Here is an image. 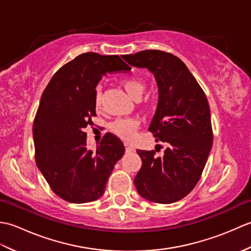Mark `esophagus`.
<instances>
[{
	"label": "esophagus",
	"instance_id": "1",
	"mask_svg": "<svg viewBox=\"0 0 251 251\" xmlns=\"http://www.w3.org/2000/svg\"><path fill=\"white\" fill-rule=\"evenodd\" d=\"M125 150H126V152H127V153H129V152H134V151H135V149L132 148L131 146L127 145V143H125Z\"/></svg>",
	"mask_w": 251,
	"mask_h": 251
}]
</instances>
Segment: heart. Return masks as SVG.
<instances>
[{
  "mask_svg": "<svg viewBox=\"0 0 251 251\" xmlns=\"http://www.w3.org/2000/svg\"><path fill=\"white\" fill-rule=\"evenodd\" d=\"M122 84L130 97L136 100H139L143 92H145V83L138 77H125L122 81ZM94 104L95 109L97 111L101 109V95L99 90H97L95 94ZM139 121L136 119H117L111 123L110 130L116 137H119L120 139L124 141H130L135 138L136 132L138 128H139Z\"/></svg>",
  "mask_w": 251,
  "mask_h": 251,
  "instance_id": "b5f03b06",
  "label": "heart"
}]
</instances>
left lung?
Returning a JSON list of instances; mask_svg holds the SVG:
<instances>
[{"mask_svg": "<svg viewBox=\"0 0 251 251\" xmlns=\"http://www.w3.org/2000/svg\"><path fill=\"white\" fill-rule=\"evenodd\" d=\"M122 57L155 76L158 103L149 130L156 141L167 143L162 156H156V150L137 151L142 166L134 183L146 200L172 204L194 189L209 156L214 135L207 97L184 62L173 54L148 50Z\"/></svg>", "mask_w": 251, "mask_h": 251, "instance_id": "left-lung-1", "label": "left lung"}]
</instances>
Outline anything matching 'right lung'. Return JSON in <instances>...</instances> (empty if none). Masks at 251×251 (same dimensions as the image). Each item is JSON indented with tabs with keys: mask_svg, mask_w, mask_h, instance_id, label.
Returning a JSON list of instances; mask_svg holds the SVG:
<instances>
[{
	"mask_svg": "<svg viewBox=\"0 0 251 251\" xmlns=\"http://www.w3.org/2000/svg\"><path fill=\"white\" fill-rule=\"evenodd\" d=\"M120 56L85 52L51 77L42 94L33 123L35 162L50 189L75 204L98 200L125 147L106 132L96 151L86 147L88 125H94L96 86L111 72L129 71Z\"/></svg>",
	"mask_w": 251,
	"mask_h": 251,
	"instance_id": "1",
	"label": "right lung"
}]
</instances>
